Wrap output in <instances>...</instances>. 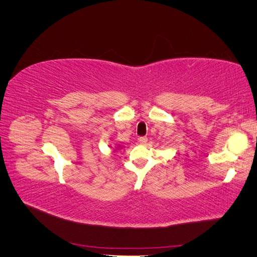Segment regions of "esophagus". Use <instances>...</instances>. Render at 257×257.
<instances>
[{
    "label": "esophagus",
    "instance_id": "obj_1",
    "mask_svg": "<svg viewBox=\"0 0 257 257\" xmlns=\"http://www.w3.org/2000/svg\"><path fill=\"white\" fill-rule=\"evenodd\" d=\"M138 142H139V144L146 145L147 142H148V138H147V137H139V138H138Z\"/></svg>",
    "mask_w": 257,
    "mask_h": 257
}]
</instances>
